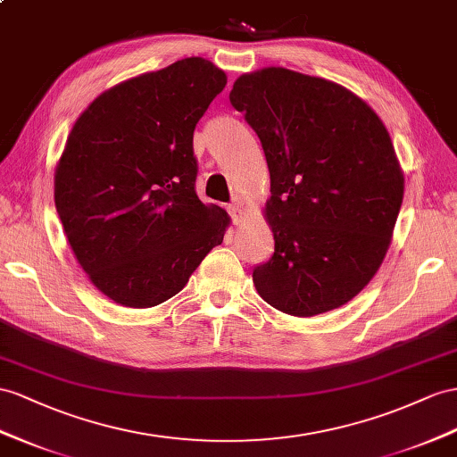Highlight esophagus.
I'll return each instance as SVG.
<instances>
[{"instance_id":"1","label":"esophagus","mask_w":457,"mask_h":457,"mask_svg":"<svg viewBox=\"0 0 457 457\" xmlns=\"http://www.w3.org/2000/svg\"><path fill=\"white\" fill-rule=\"evenodd\" d=\"M228 212H229V216H231V220H233V224H239L241 218H243L241 206H239V204H229V206H228Z\"/></svg>"}]
</instances>
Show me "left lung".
I'll return each instance as SVG.
<instances>
[{"mask_svg":"<svg viewBox=\"0 0 457 457\" xmlns=\"http://www.w3.org/2000/svg\"><path fill=\"white\" fill-rule=\"evenodd\" d=\"M270 171V261L253 282L274 309L314 317L345 305L380 268L403 201V173L380 117L320 77L266 67L229 92Z\"/></svg>","mask_w":457,"mask_h":457,"instance_id":"8db88e82","label":"left lung"}]
</instances>
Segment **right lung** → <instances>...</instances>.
Here are the masks:
<instances>
[{
    "mask_svg": "<svg viewBox=\"0 0 457 457\" xmlns=\"http://www.w3.org/2000/svg\"><path fill=\"white\" fill-rule=\"evenodd\" d=\"M228 83L203 57L129 79L80 113L55 168L57 214L104 295L148 309L189 282L229 216L196 196L193 133Z\"/></svg>",
    "mask_w": 457,
    "mask_h": 457,
    "instance_id": "1",
    "label": "right lung"
}]
</instances>
